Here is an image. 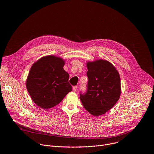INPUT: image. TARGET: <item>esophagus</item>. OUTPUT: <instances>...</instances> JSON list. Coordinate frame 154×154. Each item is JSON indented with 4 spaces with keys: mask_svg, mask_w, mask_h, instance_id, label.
I'll list each match as a JSON object with an SVG mask.
<instances>
[{
    "mask_svg": "<svg viewBox=\"0 0 154 154\" xmlns=\"http://www.w3.org/2000/svg\"><path fill=\"white\" fill-rule=\"evenodd\" d=\"M72 89H73V91H74V92L77 91V86H73V88H72Z\"/></svg>",
    "mask_w": 154,
    "mask_h": 154,
    "instance_id": "34e87169",
    "label": "esophagus"
}]
</instances>
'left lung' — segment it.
Listing matches in <instances>:
<instances>
[{
	"mask_svg": "<svg viewBox=\"0 0 154 154\" xmlns=\"http://www.w3.org/2000/svg\"><path fill=\"white\" fill-rule=\"evenodd\" d=\"M88 78L85 93L80 98L86 110L93 116H99L110 109L121 95V79L114 66L104 60L86 64Z\"/></svg>",
	"mask_w": 154,
	"mask_h": 154,
	"instance_id": "left-lung-1",
	"label": "left lung"
}]
</instances>
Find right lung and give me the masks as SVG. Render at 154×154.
Masks as SVG:
<instances>
[{
    "label": "right lung",
    "instance_id": "1",
    "mask_svg": "<svg viewBox=\"0 0 154 154\" xmlns=\"http://www.w3.org/2000/svg\"><path fill=\"white\" fill-rule=\"evenodd\" d=\"M64 64L62 58L49 55L32 65L26 87L32 100L39 107H54L72 91L69 75L64 70Z\"/></svg>",
    "mask_w": 154,
    "mask_h": 154
}]
</instances>
